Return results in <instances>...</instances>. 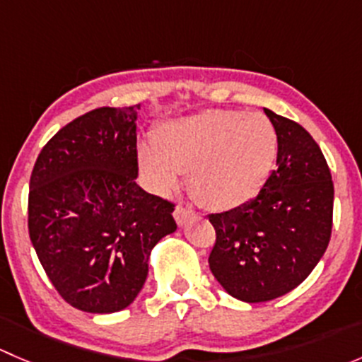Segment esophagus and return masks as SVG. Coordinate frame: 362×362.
I'll return each instance as SVG.
<instances>
[{
	"label": "esophagus",
	"mask_w": 362,
	"mask_h": 362,
	"mask_svg": "<svg viewBox=\"0 0 362 362\" xmlns=\"http://www.w3.org/2000/svg\"><path fill=\"white\" fill-rule=\"evenodd\" d=\"M194 217H196L194 211L187 206H182V204H178L177 210H175V221H177L178 226H185L189 221H192Z\"/></svg>",
	"instance_id": "obj_1"
}]
</instances>
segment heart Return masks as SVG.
<instances>
[{"instance_id": "heart-1", "label": "heart", "mask_w": 362, "mask_h": 362, "mask_svg": "<svg viewBox=\"0 0 362 362\" xmlns=\"http://www.w3.org/2000/svg\"><path fill=\"white\" fill-rule=\"evenodd\" d=\"M279 158V133L261 113L206 110L164 122L156 147L140 145L138 164L160 194L189 173V191L204 208L235 210L268 182Z\"/></svg>"}]
</instances>
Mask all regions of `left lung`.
Wrapping results in <instances>:
<instances>
[{
    "mask_svg": "<svg viewBox=\"0 0 362 362\" xmlns=\"http://www.w3.org/2000/svg\"><path fill=\"white\" fill-rule=\"evenodd\" d=\"M264 113L279 133L276 168L249 203L208 215L217 233L211 273L245 303L296 289L322 259L333 228L334 187L322 151L298 122Z\"/></svg>",
    "mask_w": 362,
    "mask_h": 362,
    "instance_id": "obj_1",
    "label": "left lung"
}]
</instances>
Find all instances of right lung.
I'll use <instances>...</instances> for the list:
<instances>
[{
    "label": "right lung",
    "mask_w": 362,
    "mask_h": 362,
    "mask_svg": "<svg viewBox=\"0 0 362 362\" xmlns=\"http://www.w3.org/2000/svg\"><path fill=\"white\" fill-rule=\"evenodd\" d=\"M141 105L98 108L57 131L29 180V238L75 308L113 313L144 287L151 252L177 231L173 204L136 184Z\"/></svg>",
    "instance_id": "1"
}]
</instances>
